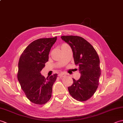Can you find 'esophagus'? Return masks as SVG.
<instances>
[{
  "label": "esophagus",
  "instance_id": "1",
  "mask_svg": "<svg viewBox=\"0 0 123 123\" xmlns=\"http://www.w3.org/2000/svg\"><path fill=\"white\" fill-rule=\"evenodd\" d=\"M59 75L60 77H64L65 75H66V74H65L64 73H63V72H61L59 74Z\"/></svg>",
  "mask_w": 123,
  "mask_h": 123
}]
</instances>
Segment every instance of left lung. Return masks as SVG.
<instances>
[{"label":"left lung","instance_id":"left-lung-1","mask_svg":"<svg viewBox=\"0 0 123 123\" xmlns=\"http://www.w3.org/2000/svg\"><path fill=\"white\" fill-rule=\"evenodd\" d=\"M61 38L71 47L75 64L79 66L81 74L78 80L73 79L69 92L78 101L87 100L95 93L99 85L101 70L98 55L93 47L81 37L69 35Z\"/></svg>","mask_w":123,"mask_h":123}]
</instances>
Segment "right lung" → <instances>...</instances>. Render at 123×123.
Here are the masks:
<instances>
[{
  "label": "right lung",
  "instance_id": "add662e5",
  "mask_svg": "<svg viewBox=\"0 0 123 123\" xmlns=\"http://www.w3.org/2000/svg\"><path fill=\"white\" fill-rule=\"evenodd\" d=\"M56 39L55 36L33 41L20 57L18 80L27 98L33 103L43 105L51 97L52 87L57 74H54L45 79L41 71L48 61L49 51Z\"/></svg>",
  "mask_w": 123,
  "mask_h": 123
}]
</instances>
